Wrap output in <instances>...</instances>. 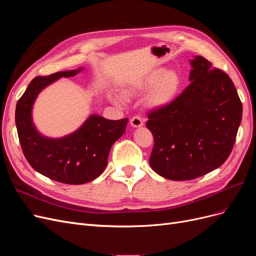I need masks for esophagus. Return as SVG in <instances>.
<instances>
[{
	"mask_svg": "<svg viewBox=\"0 0 256 256\" xmlns=\"http://www.w3.org/2000/svg\"><path fill=\"white\" fill-rule=\"evenodd\" d=\"M143 120L142 118H140V116H134V118H132L130 120V125L134 127V128H138V127H142L143 126Z\"/></svg>",
	"mask_w": 256,
	"mask_h": 256,
	"instance_id": "1",
	"label": "esophagus"
}]
</instances>
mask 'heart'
Masks as SVG:
<instances>
[{"instance_id": "heart-1", "label": "heart", "mask_w": 256, "mask_h": 256, "mask_svg": "<svg viewBox=\"0 0 256 256\" xmlns=\"http://www.w3.org/2000/svg\"><path fill=\"white\" fill-rule=\"evenodd\" d=\"M182 86V78L176 70H166L164 67L154 68L142 79L132 82L122 88L127 98H132L151 90L147 95V104L156 109H164L175 100ZM112 102L124 104L125 99L116 94H110Z\"/></svg>"}]
</instances>
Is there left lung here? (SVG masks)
Instances as JSON below:
<instances>
[{"instance_id":"left-lung-1","label":"left lung","mask_w":256,"mask_h":256,"mask_svg":"<svg viewBox=\"0 0 256 256\" xmlns=\"http://www.w3.org/2000/svg\"><path fill=\"white\" fill-rule=\"evenodd\" d=\"M190 84L173 104L148 114L152 168L171 180H189L221 166L242 122V104L230 76L203 56L190 60Z\"/></svg>"}]
</instances>
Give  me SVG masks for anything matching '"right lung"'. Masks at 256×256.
I'll use <instances>...</instances> for the list:
<instances>
[{"mask_svg": "<svg viewBox=\"0 0 256 256\" xmlns=\"http://www.w3.org/2000/svg\"><path fill=\"white\" fill-rule=\"evenodd\" d=\"M84 67L36 76L16 106V126L23 154L35 171L58 182L82 184L96 180L108 164L112 145L125 134L128 118L106 120L90 114L74 132L50 138L38 131L33 106L38 95L60 78L74 76Z\"/></svg>", "mask_w": 256, "mask_h": 256, "instance_id": "obj_1", "label": "right lung"}]
</instances>
